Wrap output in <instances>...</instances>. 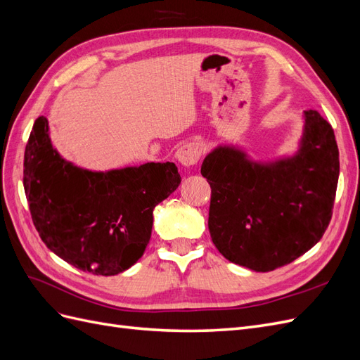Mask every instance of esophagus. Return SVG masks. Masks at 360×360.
Wrapping results in <instances>:
<instances>
[{"label":"esophagus","mask_w":360,"mask_h":360,"mask_svg":"<svg viewBox=\"0 0 360 360\" xmlns=\"http://www.w3.org/2000/svg\"><path fill=\"white\" fill-rule=\"evenodd\" d=\"M204 151V146L198 141H189L179 147L176 151V158L181 163L183 167H193L195 163H198L201 155Z\"/></svg>","instance_id":"obj_1"}]
</instances>
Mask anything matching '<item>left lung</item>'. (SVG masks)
<instances>
[{
    "mask_svg": "<svg viewBox=\"0 0 360 360\" xmlns=\"http://www.w3.org/2000/svg\"><path fill=\"white\" fill-rule=\"evenodd\" d=\"M201 174L212 188L209 230L217 250L231 263L270 271L309 250L329 226L340 151L329 122L308 110L296 156L257 163L217 147Z\"/></svg>",
    "mask_w": 360,
    "mask_h": 360,
    "instance_id": "obj_1",
    "label": "left lung"
}]
</instances>
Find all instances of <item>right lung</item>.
<instances>
[{"label": "right lung", "instance_id": "add662e5", "mask_svg": "<svg viewBox=\"0 0 360 360\" xmlns=\"http://www.w3.org/2000/svg\"><path fill=\"white\" fill-rule=\"evenodd\" d=\"M39 117L24 156V189L39 236L82 271L112 276L143 257L155 207L179 188L172 162L93 172L64 160Z\"/></svg>", "mask_w": 360, "mask_h": 360}]
</instances>
